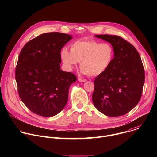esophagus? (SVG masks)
I'll use <instances>...</instances> for the list:
<instances>
[{"label": "esophagus", "instance_id": "34e87169", "mask_svg": "<svg viewBox=\"0 0 157 157\" xmlns=\"http://www.w3.org/2000/svg\"><path fill=\"white\" fill-rule=\"evenodd\" d=\"M78 81L80 82H85L86 81V79L81 78H78Z\"/></svg>", "mask_w": 157, "mask_h": 157}]
</instances>
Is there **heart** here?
I'll return each mask as SVG.
<instances>
[{"label":"heart","instance_id":"1","mask_svg":"<svg viewBox=\"0 0 157 157\" xmlns=\"http://www.w3.org/2000/svg\"><path fill=\"white\" fill-rule=\"evenodd\" d=\"M71 52L64 48L61 58L69 70H71L78 62L83 74L97 76L109 68L114 57V49L109 43H101L95 40H80L73 43Z\"/></svg>","mask_w":157,"mask_h":157}]
</instances>
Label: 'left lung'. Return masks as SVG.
Returning <instances> with one entry per match:
<instances>
[{"label":"left lung","instance_id":"obj_1","mask_svg":"<svg viewBox=\"0 0 157 157\" xmlns=\"http://www.w3.org/2000/svg\"><path fill=\"white\" fill-rule=\"evenodd\" d=\"M96 36L112 44L114 58L106 71L95 78L93 104L107 116H123L137 105L142 96L145 70L141 58L136 48L119 36Z\"/></svg>","mask_w":157,"mask_h":157}]
</instances>
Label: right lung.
Instances as JSON below:
<instances>
[{"label":"right lung","instance_id":"1","mask_svg":"<svg viewBox=\"0 0 157 157\" xmlns=\"http://www.w3.org/2000/svg\"><path fill=\"white\" fill-rule=\"evenodd\" d=\"M72 38L59 32L43 33L20 51L15 68L18 93L32 113L43 117L56 115L68 99L70 85L77 78L60 70L61 50Z\"/></svg>","mask_w":157,"mask_h":157}]
</instances>
